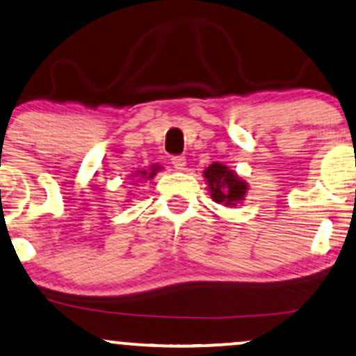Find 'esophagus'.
<instances>
[{"label": "esophagus", "mask_w": 356, "mask_h": 356, "mask_svg": "<svg viewBox=\"0 0 356 356\" xmlns=\"http://www.w3.org/2000/svg\"><path fill=\"white\" fill-rule=\"evenodd\" d=\"M170 162H172V165L175 167V169L182 170L184 167H186V156H174L172 159H170Z\"/></svg>", "instance_id": "esophagus-1"}]
</instances>
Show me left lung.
Wrapping results in <instances>:
<instances>
[{
	"label": "left lung",
	"mask_w": 356,
	"mask_h": 356,
	"mask_svg": "<svg viewBox=\"0 0 356 356\" xmlns=\"http://www.w3.org/2000/svg\"><path fill=\"white\" fill-rule=\"evenodd\" d=\"M204 177L207 179V184L212 192L211 195L216 202L235 205L237 200H242V197L245 195V182L241 181L225 165L213 162V164L207 167V170L204 172Z\"/></svg>",
	"instance_id": "8db88e82"
}]
</instances>
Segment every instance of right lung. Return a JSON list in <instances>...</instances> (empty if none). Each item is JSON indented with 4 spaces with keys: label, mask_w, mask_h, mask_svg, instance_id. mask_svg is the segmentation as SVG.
Segmentation results:
<instances>
[{
    "label": "right lung",
    "mask_w": 356,
    "mask_h": 356,
    "mask_svg": "<svg viewBox=\"0 0 356 356\" xmlns=\"http://www.w3.org/2000/svg\"><path fill=\"white\" fill-rule=\"evenodd\" d=\"M156 172H157V169H154L152 170V172L151 174H149V179H151V177H154V175H156ZM144 175H147V172H143Z\"/></svg>",
    "instance_id": "add662e5"
}]
</instances>
